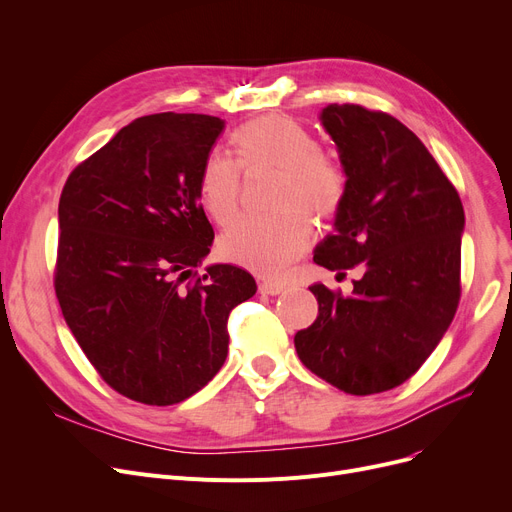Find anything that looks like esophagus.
<instances>
[{
  "label": "esophagus",
  "mask_w": 512,
  "mask_h": 512,
  "mask_svg": "<svg viewBox=\"0 0 512 512\" xmlns=\"http://www.w3.org/2000/svg\"><path fill=\"white\" fill-rule=\"evenodd\" d=\"M286 290V284H280V282H272V280H265L259 284V292L263 294H270V297H276V294L284 292Z\"/></svg>",
  "instance_id": "1"
}]
</instances>
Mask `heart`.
Listing matches in <instances>:
<instances>
[{
    "label": "heart",
    "instance_id": "b5f03b06",
    "mask_svg": "<svg viewBox=\"0 0 512 512\" xmlns=\"http://www.w3.org/2000/svg\"><path fill=\"white\" fill-rule=\"evenodd\" d=\"M230 141L234 156L211 151L201 164L197 195L218 226L234 222L240 207L242 172H278L276 205L270 218H245L220 238L224 259L263 278H282L313 240V220H330L342 209L348 176L340 159L321 149L301 122L267 114L238 126Z\"/></svg>",
    "mask_w": 512,
    "mask_h": 512
}]
</instances>
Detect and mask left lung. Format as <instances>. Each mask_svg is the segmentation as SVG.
I'll use <instances>...</instances> for the list:
<instances>
[{
  "label": "left lung",
  "mask_w": 512,
  "mask_h": 512,
  "mask_svg": "<svg viewBox=\"0 0 512 512\" xmlns=\"http://www.w3.org/2000/svg\"><path fill=\"white\" fill-rule=\"evenodd\" d=\"M348 176L336 232L313 261L353 292L313 284L317 319L297 332L299 359L342 392L367 396L405 384L448 330L461 301L465 211L454 184L394 116L357 103L321 112Z\"/></svg>",
  "instance_id": "left-lung-1"
}]
</instances>
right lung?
Here are the masks:
<instances>
[{
    "mask_svg": "<svg viewBox=\"0 0 512 512\" xmlns=\"http://www.w3.org/2000/svg\"><path fill=\"white\" fill-rule=\"evenodd\" d=\"M222 130L205 114L137 118L62 188L64 319L101 380L143 405H176L220 371L228 315L257 290L236 265L195 270L213 245L197 180Z\"/></svg>",
    "mask_w": 512,
    "mask_h": 512,
    "instance_id": "right-lung-1",
    "label": "right lung"
}]
</instances>
